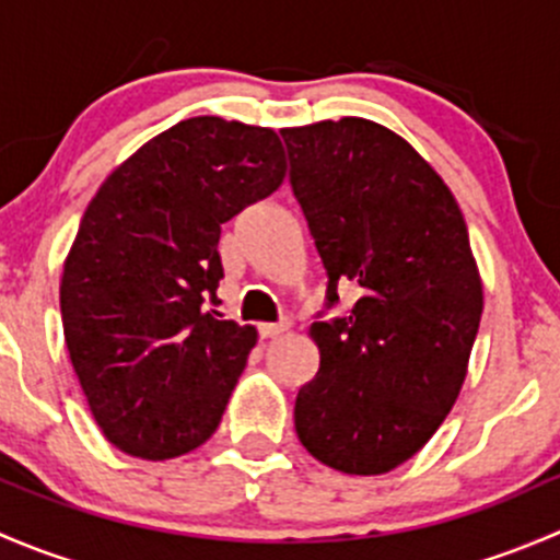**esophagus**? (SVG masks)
Segmentation results:
<instances>
[{"label": "esophagus", "instance_id": "esophagus-1", "mask_svg": "<svg viewBox=\"0 0 560 560\" xmlns=\"http://www.w3.org/2000/svg\"><path fill=\"white\" fill-rule=\"evenodd\" d=\"M287 327H290V322H262V325H259V336L276 338V336H281Z\"/></svg>", "mask_w": 560, "mask_h": 560}]
</instances>
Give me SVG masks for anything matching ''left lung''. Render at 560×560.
<instances>
[{
	"label": "left lung",
	"instance_id": "1",
	"mask_svg": "<svg viewBox=\"0 0 560 560\" xmlns=\"http://www.w3.org/2000/svg\"><path fill=\"white\" fill-rule=\"evenodd\" d=\"M290 184L327 270L314 322L319 371L295 400V431L343 474L393 471L453 409L482 316V279L453 191L400 135L343 116L281 129Z\"/></svg>",
	"mask_w": 560,
	"mask_h": 560
}]
</instances>
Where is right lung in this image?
I'll return each instance as SVG.
<instances>
[{
  "label": "right lung",
  "instance_id": "add662e5",
  "mask_svg": "<svg viewBox=\"0 0 560 560\" xmlns=\"http://www.w3.org/2000/svg\"><path fill=\"white\" fill-rule=\"evenodd\" d=\"M287 162L268 127L178 121L100 186L65 259V341L107 442L167 460L211 439L257 343L206 312L224 276L222 224L276 191Z\"/></svg>",
  "mask_w": 560,
  "mask_h": 560
}]
</instances>
